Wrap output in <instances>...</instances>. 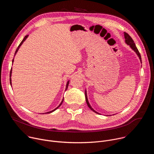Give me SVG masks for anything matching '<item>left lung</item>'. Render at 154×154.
Segmentation results:
<instances>
[{
  "label": "left lung",
  "instance_id": "8db88e82",
  "mask_svg": "<svg viewBox=\"0 0 154 154\" xmlns=\"http://www.w3.org/2000/svg\"><path fill=\"white\" fill-rule=\"evenodd\" d=\"M124 38H125V42L128 45H129V46H130V48H131V49H132L137 53V54L138 56L139 57V58H140V61H141V57L140 53V52L138 51V49H137V46H136V45H135V42H134L133 39L131 38V36H130L127 33H126V32H124ZM85 99H86V103H87L88 106V107L91 109V110L93 111L94 112H95L96 113L99 114V113H98L97 112H96L94 109H93L92 107L91 106V105H90V103H89V102H88V98H87V95H86V91H85Z\"/></svg>",
  "mask_w": 154,
  "mask_h": 154
}]
</instances>
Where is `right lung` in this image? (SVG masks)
<instances>
[{
    "label": "right lung",
    "mask_w": 154,
    "mask_h": 154,
    "mask_svg": "<svg viewBox=\"0 0 154 154\" xmlns=\"http://www.w3.org/2000/svg\"><path fill=\"white\" fill-rule=\"evenodd\" d=\"M28 37V35H26L25 37H24V38L23 39V41H22L21 42H20V43L19 44V45L18 46V47H17V48L16 49V52H15V54H14V55H16V54L17 53V51H18V49H19V48H20V46L22 45V44H23V42L26 39V38ZM12 69V68H11ZM11 71H10V85H11ZM68 85H69V82H68V83H67V85H66V90L67 89H68ZM63 100L64 99H63L62 100V101H61V103L60 104V105L57 107V108H56L55 109H54V110H52V111H51V112H48V113H52V112H54L55 110V109H57L61 104H62V103H63Z\"/></svg>",
    "instance_id": "1"
}]
</instances>
